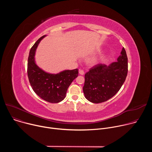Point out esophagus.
Here are the masks:
<instances>
[{"mask_svg": "<svg viewBox=\"0 0 152 152\" xmlns=\"http://www.w3.org/2000/svg\"><path fill=\"white\" fill-rule=\"evenodd\" d=\"M79 75H83V74H84V72H83V70H82V69H79Z\"/></svg>", "mask_w": 152, "mask_h": 152, "instance_id": "obj_1", "label": "esophagus"}]
</instances>
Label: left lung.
Listing matches in <instances>:
<instances>
[{
  "mask_svg": "<svg viewBox=\"0 0 152 152\" xmlns=\"http://www.w3.org/2000/svg\"><path fill=\"white\" fill-rule=\"evenodd\" d=\"M128 71L127 57L123 48L117 61L107 66L99 64L85 75L83 91L85 98L99 103L112 98L124 83Z\"/></svg>",
  "mask_w": 152,
  "mask_h": 152,
  "instance_id": "obj_1",
  "label": "left lung"
}]
</instances>
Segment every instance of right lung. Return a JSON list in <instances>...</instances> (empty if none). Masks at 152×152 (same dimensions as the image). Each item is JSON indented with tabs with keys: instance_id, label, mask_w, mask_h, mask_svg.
Wrapping results in <instances>:
<instances>
[{
	"instance_id": "right-lung-1",
	"label": "right lung",
	"mask_w": 152,
	"mask_h": 152,
	"mask_svg": "<svg viewBox=\"0 0 152 152\" xmlns=\"http://www.w3.org/2000/svg\"><path fill=\"white\" fill-rule=\"evenodd\" d=\"M46 35L39 38L31 48L28 57V76L34 92L48 102L58 103L66 97L68 88L78 76V69L64 70L58 74H50L39 69L35 64L34 56L39 41Z\"/></svg>"
}]
</instances>
